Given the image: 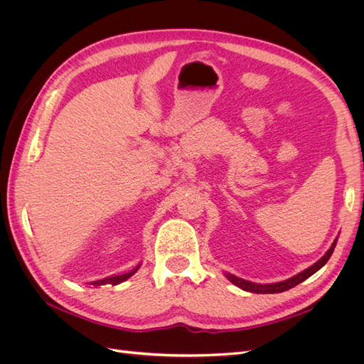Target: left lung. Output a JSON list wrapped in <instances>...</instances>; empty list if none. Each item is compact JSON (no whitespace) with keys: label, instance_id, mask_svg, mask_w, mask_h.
<instances>
[{"label":"left lung","instance_id":"obj_1","mask_svg":"<svg viewBox=\"0 0 364 364\" xmlns=\"http://www.w3.org/2000/svg\"><path fill=\"white\" fill-rule=\"evenodd\" d=\"M337 245V240H334V243L331 245V247L328 249V252L325 253V255L318 259L317 262H314L311 267L305 269L304 272L297 273L296 277L290 278V279H285V281H281V282H274V284H257V282H250V281H246V279H241V278H237L235 274H230V273H226V278L232 282L234 285H237V287H240L241 290H246V291H250V293H262V294H269V293H282L285 290H290L293 287H296L297 284H301L302 281H305L306 278H310L311 274H314L318 269H322L325 264L328 262V259L331 258L333 252H334V247Z\"/></svg>","mask_w":364,"mask_h":364}]
</instances>
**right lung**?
Masks as SVG:
<instances>
[{
    "instance_id": "1",
    "label": "right lung",
    "mask_w": 364,
    "mask_h": 364,
    "mask_svg": "<svg viewBox=\"0 0 364 364\" xmlns=\"http://www.w3.org/2000/svg\"><path fill=\"white\" fill-rule=\"evenodd\" d=\"M139 269V266H136L134 270L132 272H127V273H124V274H117V277H109V278H105V279H100V281H94V282H91L90 285H106V284H112V285H117V284H119V282H123V281H126V279H129L132 274H134L136 270Z\"/></svg>"
}]
</instances>
